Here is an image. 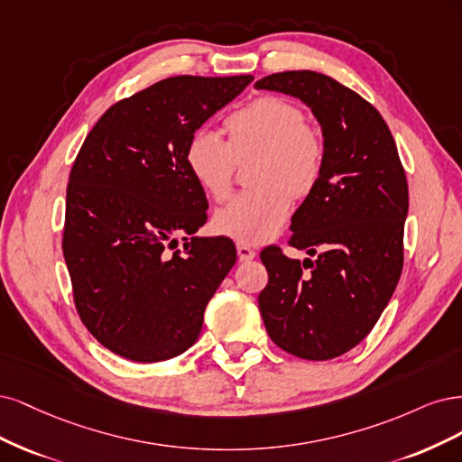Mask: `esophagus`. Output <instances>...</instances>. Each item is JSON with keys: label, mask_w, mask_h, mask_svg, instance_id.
Wrapping results in <instances>:
<instances>
[{"label": "esophagus", "mask_w": 462, "mask_h": 462, "mask_svg": "<svg viewBox=\"0 0 462 462\" xmlns=\"http://www.w3.org/2000/svg\"><path fill=\"white\" fill-rule=\"evenodd\" d=\"M236 249H237V259H240V261H251L253 257L257 255L255 249H253V247L247 245V244H237Z\"/></svg>", "instance_id": "34e87169"}]
</instances>
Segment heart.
I'll list each match as a JSON object with an SVG mask.
<instances>
[{
	"mask_svg": "<svg viewBox=\"0 0 462 462\" xmlns=\"http://www.w3.org/2000/svg\"><path fill=\"white\" fill-rule=\"evenodd\" d=\"M228 142L211 128L191 134L184 161L196 184L213 201H225L234 186L236 165L259 153L251 184L217 211L218 234L242 244H263L274 237L291 209V196L301 199L317 189L326 167L322 132L305 123L293 101L261 96L226 116Z\"/></svg>",
	"mask_w": 462,
	"mask_h": 462,
	"instance_id": "b5f03b06",
	"label": "heart"
}]
</instances>
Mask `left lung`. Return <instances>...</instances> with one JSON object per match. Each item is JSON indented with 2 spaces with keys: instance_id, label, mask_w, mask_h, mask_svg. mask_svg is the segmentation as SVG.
Segmentation results:
<instances>
[{
  "instance_id": "1",
  "label": "left lung",
  "mask_w": 462,
  "mask_h": 462,
  "mask_svg": "<svg viewBox=\"0 0 462 462\" xmlns=\"http://www.w3.org/2000/svg\"><path fill=\"white\" fill-rule=\"evenodd\" d=\"M255 88L300 97L322 126L326 167L293 213L288 240L319 257L301 263L278 245L264 247L269 284L259 293V309L280 349L328 361L361 344L395 291L409 211L405 169L376 107L337 80L286 70Z\"/></svg>"
}]
</instances>
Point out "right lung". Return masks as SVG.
<instances>
[{
  "instance_id": "right-lung-1",
  "label": "right lung",
  "mask_w": 462,
  "mask_h": 462,
  "mask_svg": "<svg viewBox=\"0 0 462 462\" xmlns=\"http://www.w3.org/2000/svg\"><path fill=\"white\" fill-rule=\"evenodd\" d=\"M251 80H161L103 113L72 162L63 255L74 307L115 355L157 363L196 344L236 245L225 236H193L207 220V198L184 152L191 134Z\"/></svg>"
}]
</instances>
